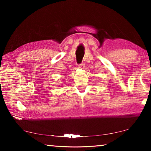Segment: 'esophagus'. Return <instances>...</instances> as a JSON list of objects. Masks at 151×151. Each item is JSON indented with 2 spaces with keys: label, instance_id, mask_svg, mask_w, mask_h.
<instances>
[{
  "label": "esophagus",
  "instance_id": "esophagus-1",
  "mask_svg": "<svg viewBox=\"0 0 151 151\" xmlns=\"http://www.w3.org/2000/svg\"><path fill=\"white\" fill-rule=\"evenodd\" d=\"M84 67H85V65H84L83 63H81V64H80V65H78V68H81V69H83V68H84Z\"/></svg>",
  "mask_w": 151,
  "mask_h": 151
}]
</instances>
